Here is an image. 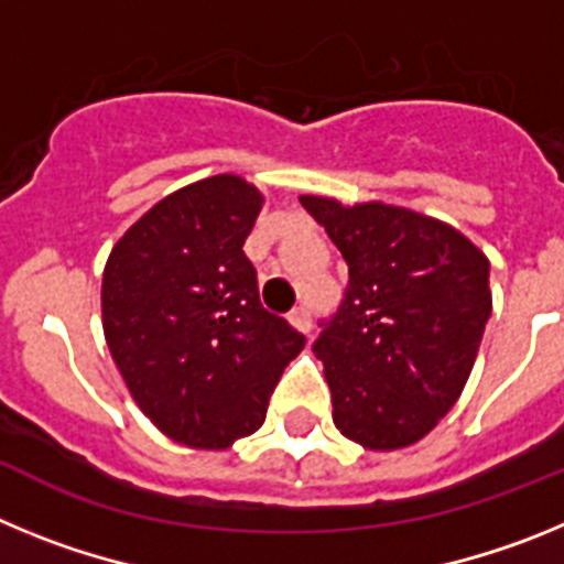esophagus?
Masks as SVG:
<instances>
[{
    "mask_svg": "<svg viewBox=\"0 0 564 564\" xmlns=\"http://www.w3.org/2000/svg\"><path fill=\"white\" fill-rule=\"evenodd\" d=\"M288 322H291L299 333H311V311H307L305 305L293 307V311L288 313Z\"/></svg>",
    "mask_w": 564,
    "mask_h": 564,
    "instance_id": "34e87169",
    "label": "esophagus"
}]
</instances>
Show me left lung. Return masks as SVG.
<instances>
[{
    "label": "left lung",
    "instance_id": "left-lung-1",
    "mask_svg": "<svg viewBox=\"0 0 564 564\" xmlns=\"http://www.w3.org/2000/svg\"><path fill=\"white\" fill-rule=\"evenodd\" d=\"M299 200L350 268L347 296L313 344L333 423L364 449L412 446L471 376L491 316L488 257L449 223L410 208Z\"/></svg>",
    "mask_w": 564,
    "mask_h": 564
}]
</instances>
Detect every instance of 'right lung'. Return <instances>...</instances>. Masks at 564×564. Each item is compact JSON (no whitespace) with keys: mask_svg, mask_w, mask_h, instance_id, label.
<instances>
[{"mask_svg":"<svg viewBox=\"0 0 564 564\" xmlns=\"http://www.w3.org/2000/svg\"><path fill=\"white\" fill-rule=\"evenodd\" d=\"M262 192L214 174L154 203L115 242L101 322L143 415L188 449H228L265 421L305 336L259 302L246 257Z\"/></svg>","mask_w":564,"mask_h":564,"instance_id":"add662e5","label":"right lung"}]
</instances>
